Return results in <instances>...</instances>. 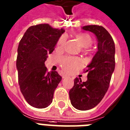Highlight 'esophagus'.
<instances>
[{"mask_svg": "<svg viewBox=\"0 0 130 130\" xmlns=\"http://www.w3.org/2000/svg\"><path fill=\"white\" fill-rule=\"evenodd\" d=\"M61 76H62V78H63V79H65V78H67V77H68V76H67V75H65V74H63Z\"/></svg>", "mask_w": 130, "mask_h": 130, "instance_id": "obj_1", "label": "esophagus"}]
</instances>
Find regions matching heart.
Segmentation results:
<instances>
[{"label": "heart", "instance_id": "b5f03b06", "mask_svg": "<svg viewBox=\"0 0 130 130\" xmlns=\"http://www.w3.org/2000/svg\"><path fill=\"white\" fill-rule=\"evenodd\" d=\"M76 39L79 43L80 45L86 50L87 47L92 45V39L88 34L86 33H79L76 35ZM65 42V37L62 36L57 43L58 48H62ZM82 61L79 58L76 57H65L63 58L61 61V65L62 68L67 73H73L77 69L82 66Z\"/></svg>", "mask_w": 130, "mask_h": 130}]
</instances>
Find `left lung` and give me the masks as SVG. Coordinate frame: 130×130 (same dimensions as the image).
Listing matches in <instances>:
<instances>
[{"mask_svg": "<svg viewBox=\"0 0 130 130\" xmlns=\"http://www.w3.org/2000/svg\"><path fill=\"white\" fill-rule=\"evenodd\" d=\"M83 30L93 32L98 41V51L87 66V80L74 79V86L69 91L71 105L77 109L89 110L95 107L103 98L109 88L115 69L114 41L104 27L87 25Z\"/></svg>", "mask_w": 130, "mask_h": 130, "instance_id": "8db88e82", "label": "left lung"}]
</instances>
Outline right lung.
<instances>
[{"mask_svg": "<svg viewBox=\"0 0 130 130\" xmlns=\"http://www.w3.org/2000/svg\"><path fill=\"white\" fill-rule=\"evenodd\" d=\"M64 32L63 28L40 24L29 27L20 41L17 59L19 83L25 100L32 107H48L61 81L57 71L47 72L45 62Z\"/></svg>", "mask_w": 130, "mask_h": 130, "instance_id": "add662e5", "label": "right lung"}]
</instances>
